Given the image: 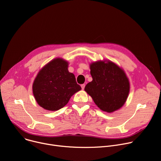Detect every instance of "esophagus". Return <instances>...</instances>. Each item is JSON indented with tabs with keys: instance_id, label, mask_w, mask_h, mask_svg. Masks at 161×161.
<instances>
[{
	"instance_id": "esophagus-1",
	"label": "esophagus",
	"mask_w": 161,
	"mask_h": 161,
	"mask_svg": "<svg viewBox=\"0 0 161 161\" xmlns=\"http://www.w3.org/2000/svg\"><path fill=\"white\" fill-rule=\"evenodd\" d=\"M81 88H82V90H84V88H85V84H81Z\"/></svg>"
}]
</instances>
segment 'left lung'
<instances>
[{"label": "left lung", "instance_id": "1", "mask_svg": "<svg viewBox=\"0 0 161 161\" xmlns=\"http://www.w3.org/2000/svg\"><path fill=\"white\" fill-rule=\"evenodd\" d=\"M92 81L84 90L103 112L112 113L121 108L129 95V79L122 68L109 60H98L90 64Z\"/></svg>", "mask_w": 161, "mask_h": 161}]
</instances>
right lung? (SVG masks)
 Listing matches in <instances>:
<instances>
[{
    "mask_svg": "<svg viewBox=\"0 0 161 161\" xmlns=\"http://www.w3.org/2000/svg\"><path fill=\"white\" fill-rule=\"evenodd\" d=\"M68 65L67 60L55 58L39 71L32 90L35 99L41 107L49 111L58 110L81 90L74 74L69 72Z\"/></svg>",
    "mask_w": 161,
    "mask_h": 161,
    "instance_id": "obj_1",
    "label": "right lung"
}]
</instances>
